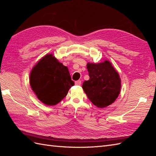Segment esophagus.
<instances>
[{"label":"esophagus","instance_id":"34e87169","mask_svg":"<svg viewBox=\"0 0 156 156\" xmlns=\"http://www.w3.org/2000/svg\"><path fill=\"white\" fill-rule=\"evenodd\" d=\"M75 84H76V85H81V80H78V81H75Z\"/></svg>","mask_w":156,"mask_h":156}]
</instances>
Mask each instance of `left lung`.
Masks as SVG:
<instances>
[{"instance_id":"left-lung-1","label":"left lung","mask_w":156,"mask_h":156,"mask_svg":"<svg viewBox=\"0 0 156 156\" xmlns=\"http://www.w3.org/2000/svg\"><path fill=\"white\" fill-rule=\"evenodd\" d=\"M88 81H84L82 87L94 105L105 108L119 97L121 88L119 74L108 60L103 62L87 64Z\"/></svg>"}]
</instances>
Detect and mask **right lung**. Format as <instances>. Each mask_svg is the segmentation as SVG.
I'll list each match as a JSON object with an SVG mask.
<instances>
[{
    "label": "right lung",
    "instance_id": "obj_1",
    "mask_svg": "<svg viewBox=\"0 0 156 156\" xmlns=\"http://www.w3.org/2000/svg\"><path fill=\"white\" fill-rule=\"evenodd\" d=\"M30 84L37 98L47 105H55L74 85L68 69L52 54L38 61L30 75Z\"/></svg>",
    "mask_w": 156,
    "mask_h": 156
}]
</instances>
